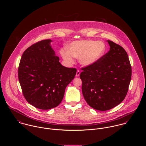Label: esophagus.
Returning <instances> with one entry per match:
<instances>
[{"instance_id": "1", "label": "esophagus", "mask_w": 146, "mask_h": 146, "mask_svg": "<svg viewBox=\"0 0 146 146\" xmlns=\"http://www.w3.org/2000/svg\"><path fill=\"white\" fill-rule=\"evenodd\" d=\"M80 74V71L79 70H77V72H76V77L79 76Z\"/></svg>"}]
</instances>
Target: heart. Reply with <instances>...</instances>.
Masks as SVG:
<instances>
[{"mask_svg":"<svg viewBox=\"0 0 146 146\" xmlns=\"http://www.w3.org/2000/svg\"><path fill=\"white\" fill-rule=\"evenodd\" d=\"M106 50V44L101 41L77 40L72 42L68 46L67 52H63L61 54L67 61L72 62V57L79 58L81 64L88 66L98 61L104 56Z\"/></svg>","mask_w":146,"mask_h":146,"instance_id":"b5f03b06","label":"heart"}]
</instances>
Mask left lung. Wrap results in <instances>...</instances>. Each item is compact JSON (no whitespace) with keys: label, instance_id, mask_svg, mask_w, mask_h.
Segmentation results:
<instances>
[{"label":"left lung","instance_id":"obj_1","mask_svg":"<svg viewBox=\"0 0 146 146\" xmlns=\"http://www.w3.org/2000/svg\"><path fill=\"white\" fill-rule=\"evenodd\" d=\"M110 49L93 64L82 68V93L87 104L107 111L125 98L131 80V67L127 53L120 45L107 40Z\"/></svg>","mask_w":146,"mask_h":146}]
</instances>
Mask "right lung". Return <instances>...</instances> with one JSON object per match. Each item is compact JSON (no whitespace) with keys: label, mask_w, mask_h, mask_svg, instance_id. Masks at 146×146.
I'll return each mask as SVG.
<instances>
[{"label":"right lung","mask_w":146,"mask_h":146,"mask_svg":"<svg viewBox=\"0 0 146 146\" xmlns=\"http://www.w3.org/2000/svg\"><path fill=\"white\" fill-rule=\"evenodd\" d=\"M50 39L34 44L23 52L18 76L26 100L35 107L49 110L62 100L66 86L75 78L76 69L59 62Z\"/></svg>","instance_id":"add662e5"}]
</instances>
